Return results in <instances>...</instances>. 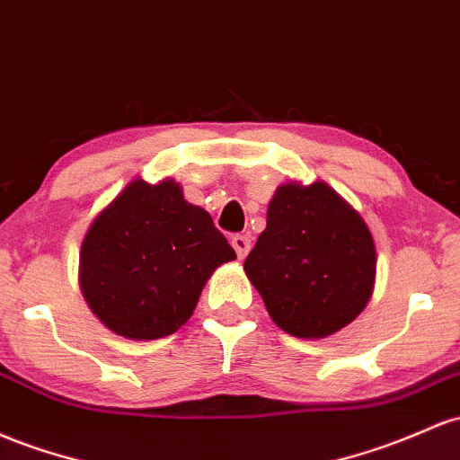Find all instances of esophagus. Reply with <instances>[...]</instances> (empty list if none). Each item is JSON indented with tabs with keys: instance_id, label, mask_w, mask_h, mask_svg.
<instances>
[{
	"instance_id": "esophagus-1",
	"label": "esophagus",
	"mask_w": 460,
	"mask_h": 460,
	"mask_svg": "<svg viewBox=\"0 0 460 460\" xmlns=\"http://www.w3.org/2000/svg\"><path fill=\"white\" fill-rule=\"evenodd\" d=\"M231 246H234L240 260H244V257L249 255V251H251V238H249V235H240V234L231 235Z\"/></svg>"
}]
</instances>
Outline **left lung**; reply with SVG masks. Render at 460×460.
<instances>
[{
  "label": "left lung",
  "mask_w": 460,
  "mask_h": 460,
  "mask_svg": "<svg viewBox=\"0 0 460 460\" xmlns=\"http://www.w3.org/2000/svg\"><path fill=\"white\" fill-rule=\"evenodd\" d=\"M277 327L325 338L356 319L376 284L369 226L323 181L279 185L244 261Z\"/></svg>",
  "instance_id": "obj_1"
}]
</instances>
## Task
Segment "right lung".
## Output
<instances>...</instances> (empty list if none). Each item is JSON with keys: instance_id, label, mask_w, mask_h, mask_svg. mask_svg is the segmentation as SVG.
Masks as SVG:
<instances>
[{"instance_id": "add662e5", "label": "right lung", "mask_w": 460, "mask_h": 460, "mask_svg": "<svg viewBox=\"0 0 460 460\" xmlns=\"http://www.w3.org/2000/svg\"><path fill=\"white\" fill-rule=\"evenodd\" d=\"M235 251L172 179H135L91 222L80 290L115 334L155 341L185 325L211 272Z\"/></svg>"}]
</instances>
